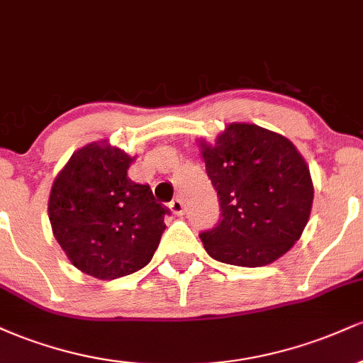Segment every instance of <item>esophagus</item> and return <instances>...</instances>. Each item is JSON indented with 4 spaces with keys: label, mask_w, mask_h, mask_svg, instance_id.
Here are the masks:
<instances>
[{
    "label": "esophagus",
    "mask_w": 363,
    "mask_h": 363,
    "mask_svg": "<svg viewBox=\"0 0 363 363\" xmlns=\"http://www.w3.org/2000/svg\"><path fill=\"white\" fill-rule=\"evenodd\" d=\"M170 210H172L174 215H184V203H182L181 198H174L172 201H170Z\"/></svg>",
    "instance_id": "obj_1"
}]
</instances>
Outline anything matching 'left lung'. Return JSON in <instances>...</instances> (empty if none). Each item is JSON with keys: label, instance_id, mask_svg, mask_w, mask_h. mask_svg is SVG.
I'll use <instances>...</instances> for the list:
<instances>
[{"label": "left lung", "instance_id": "left-lung-1", "mask_svg": "<svg viewBox=\"0 0 363 363\" xmlns=\"http://www.w3.org/2000/svg\"><path fill=\"white\" fill-rule=\"evenodd\" d=\"M222 218L199 234L206 252L227 264L257 268L301 239L314 186L290 140L256 124L232 123L213 145L199 141Z\"/></svg>", "mask_w": 363, "mask_h": 363}]
</instances>
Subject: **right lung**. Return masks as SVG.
<instances>
[{
  "instance_id": "obj_1",
  "label": "right lung",
  "mask_w": 363,
  "mask_h": 363,
  "mask_svg": "<svg viewBox=\"0 0 363 363\" xmlns=\"http://www.w3.org/2000/svg\"><path fill=\"white\" fill-rule=\"evenodd\" d=\"M133 158L118 147L90 143L74 152L54 179L49 220L74 268L116 280L152 261L169 208L148 184L128 179Z\"/></svg>"
}]
</instances>
